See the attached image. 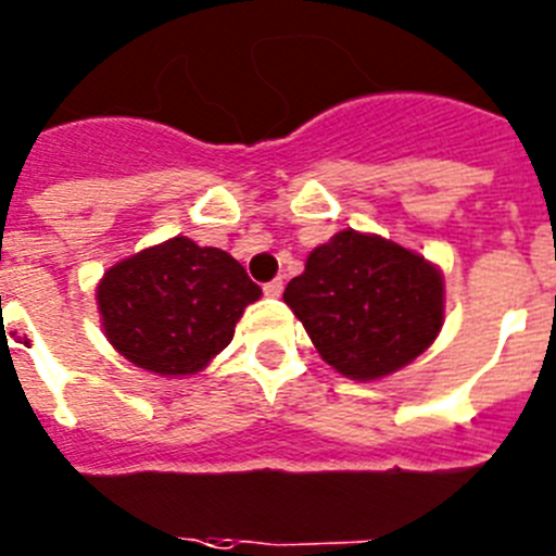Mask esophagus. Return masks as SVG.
<instances>
[{"instance_id":"1","label":"esophagus","mask_w":556,"mask_h":556,"mask_svg":"<svg viewBox=\"0 0 556 556\" xmlns=\"http://www.w3.org/2000/svg\"><path fill=\"white\" fill-rule=\"evenodd\" d=\"M282 288H285L282 279H271V282L263 285V293L268 299H279V296H282Z\"/></svg>"}]
</instances>
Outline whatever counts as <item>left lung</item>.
<instances>
[{"label": "left lung", "instance_id": "8db88e82", "mask_svg": "<svg viewBox=\"0 0 556 556\" xmlns=\"http://www.w3.org/2000/svg\"><path fill=\"white\" fill-rule=\"evenodd\" d=\"M282 299L318 355L352 380H378L412 364L445 321L437 265L355 229L313 249Z\"/></svg>", "mask_w": 556, "mask_h": 556}]
</instances>
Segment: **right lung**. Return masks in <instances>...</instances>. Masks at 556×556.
<instances>
[{
  "label": "right lung",
  "mask_w": 556,
  "mask_h": 556,
  "mask_svg": "<svg viewBox=\"0 0 556 556\" xmlns=\"http://www.w3.org/2000/svg\"><path fill=\"white\" fill-rule=\"evenodd\" d=\"M260 296L231 254L178 235L111 265L98 285V311L119 355L181 378L229 346L245 305Z\"/></svg>",
  "instance_id": "obj_1"
}]
</instances>
